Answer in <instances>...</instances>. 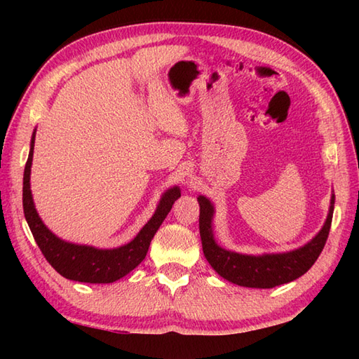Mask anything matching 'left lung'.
Segmentation results:
<instances>
[{
  "label": "left lung",
  "mask_w": 359,
  "mask_h": 359,
  "mask_svg": "<svg viewBox=\"0 0 359 359\" xmlns=\"http://www.w3.org/2000/svg\"><path fill=\"white\" fill-rule=\"evenodd\" d=\"M197 201H199L201 207L199 230L203 255L212 269L233 284L251 288H273L302 276L316 262L330 233L334 196H332L330 211L323 230L307 245L288 251V253L262 256L239 255L234 251L220 248L215 242L211 231V217L215 212L212 205L203 196L197 197Z\"/></svg>",
  "instance_id": "obj_1"
}]
</instances>
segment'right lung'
Wrapping results in <instances>:
<instances>
[{"label":"right lung","mask_w":359,"mask_h":359,"mask_svg":"<svg viewBox=\"0 0 359 359\" xmlns=\"http://www.w3.org/2000/svg\"><path fill=\"white\" fill-rule=\"evenodd\" d=\"M34 143L35 133L32 135V144H30V152L25 168V177H22V208H25L27 225L46 261L63 278L89 282V284H109V282L126 276L147 256L151 239L154 238L158 226L162 225L166 215L171 211L172 203L180 197V189L177 187L168 189L160 201L154 216L142 228L134 241L126 243V245L114 250L75 245V243L65 242L58 239L55 234H52L36 215L29 184Z\"/></svg>","instance_id":"obj_1"}]
</instances>
